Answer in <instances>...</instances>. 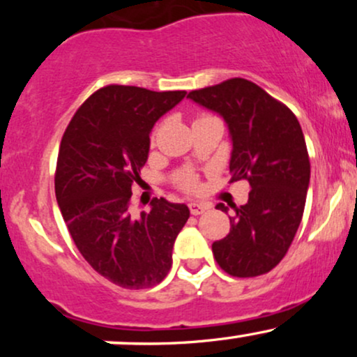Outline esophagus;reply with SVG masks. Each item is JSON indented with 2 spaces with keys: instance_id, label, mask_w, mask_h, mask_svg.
<instances>
[{
  "instance_id": "34e87169",
  "label": "esophagus",
  "mask_w": 357,
  "mask_h": 357,
  "mask_svg": "<svg viewBox=\"0 0 357 357\" xmlns=\"http://www.w3.org/2000/svg\"><path fill=\"white\" fill-rule=\"evenodd\" d=\"M188 206H190V211H191V215H195V216H198V215H202V213H204V211H208L210 210V204L208 203H190L188 204Z\"/></svg>"
}]
</instances>
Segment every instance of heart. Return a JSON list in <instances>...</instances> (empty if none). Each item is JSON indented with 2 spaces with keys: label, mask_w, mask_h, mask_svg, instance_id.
I'll return each mask as SVG.
<instances>
[{
  "label": "heart",
  "mask_w": 357,
  "mask_h": 357,
  "mask_svg": "<svg viewBox=\"0 0 357 357\" xmlns=\"http://www.w3.org/2000/svg\"><path fill=\"white\" fill-rule=\"evenodd\" d=\"M178 184L183 188V190L192 191V190H195V188H196V179H195V176L186 174V176H183L181 179H179Z\"/></svg>",
  "instance_id": "obj_1"
}]
</instances>
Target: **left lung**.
I'll return each mask as SVG.
<instances>
[{
  "mask_svg": "<svg viewBox=\"0 0 357 357\" xmlns=\"http://www.w3.org/2000/svg\"><path fill=\"white\" fill-rule=\"evenodd\" d=\"M188 97L227 121L230 183L245 179L252 188L230 216V233L211 245L216 264L233 277L264 275L289 252L304 215L310 161L301 124L285 104L240 77Z\"/></svg>",
  "mask_w": 357,
  "mask_h": 357,
  "instance_id": "left-lung-1",
  "label": "left lung"
}]
</instances>
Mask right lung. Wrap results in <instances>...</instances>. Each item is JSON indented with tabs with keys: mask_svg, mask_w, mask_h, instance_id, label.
I'll return each instance as SVG.
<instances>
[{
	"mask_svg": "<svg viewBox=\"0 0 357 357\" xmlns=\"http://www.w3.org/2000/svg\"><path fill=\"white\" fill-rule=\"evenodd\" d=\"M186 96L132 85H105L80 105L61 137L55 196L73 243L89 265L122 289H149L173 265V245L190 210L154 198L151 211L130 215L142 179L149 134Z\"/></svg>",
	"mask_w": 357,
	"mask_h": 357,
	"instance_id": "obj_1",
	"label": "right lung"
}]
</instances>
